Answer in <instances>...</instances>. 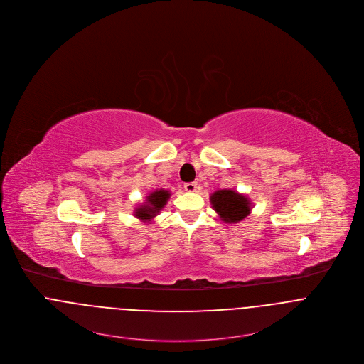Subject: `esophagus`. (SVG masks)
<instances>
[{
    "label": "esophagus",
    "mask_w": 364,
    "mask_h": 364,
    "mask_svg": "<svg viewBox=\"0 0 364 364\" xmlns=\"http://www.w3.org/2000/svg\"><path fill=\"white\" fill-rule=\"evenodd\" d=\"M183 188H185V191H186V192L192 193V192H196V189H198V183H196V182H186V183L183 185Z\"/></svg>",
    "instance_id": "esophagus-1"
}]
</instances>
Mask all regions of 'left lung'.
Instances as JSON below:
<instances>
[{
  "label": "left lung",
  "instance_id": "obj_1",
  "mask_svg": "<svg viewBox=\"0 0 364 364\" xmlns=\"http://www.w3.org/2000/svg\"><path fill=\"white\" fill-rule=\"evenodd\" d=\"M210 201L220 218L227 224L242 221L252 211L250 200L231 189L215 191L210 196Z\"/></svg>",
  "mask_w": 364,
  "mask_h": 364
}]
</instances>
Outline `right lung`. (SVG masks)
Returning <instances> with one entry per match:
<instances>
[{"label":"right lung","mask_w":364,"mask_h":364,"mask_svg":"<svg viewBox=\"0 0 364 364\" xmlns=\"http://www.w3.org/2000/svg\"><path fill=\"white\" fill-rule=\"evenodd\" d=\"M169 196V191L164 189H157L151 192L141 205L134 208V217L144 223H151V220L164 208Z\"/></svg>","instance_id":"right-lung-1"}]
</instances>
